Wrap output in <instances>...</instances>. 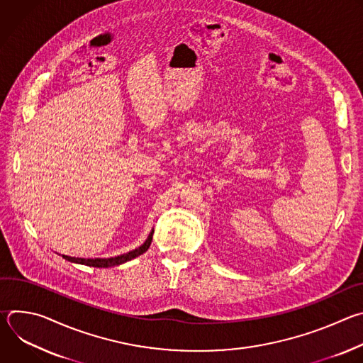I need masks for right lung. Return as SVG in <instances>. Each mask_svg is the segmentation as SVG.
Wrapping results in <instances>:
<instances>
[{
    "label": "right lung",
    "mask_w": 363,
    "mask_h": 363,
    "mask_svg": "<svg viewBox=\"0 0 363 363\" xmlns=\"http://www.w3.org/2000/svg\"><path fill=\"white\" fill-rule=\"evenodd\" d=\"M152 235H153V230L149 233L147 238L145 240V242L142 245H139L138 248L116 255V257H111V258H80V257H70V255H63L65 260L70 262V263H76V264H84V266H90V267H99V269H108V267H115L119 264H123L126 262L133 260L138 255L143 254L145 251H147L150 242H152Z\"/></svg>",
    "instance_id": "1"
}]
</instances>
